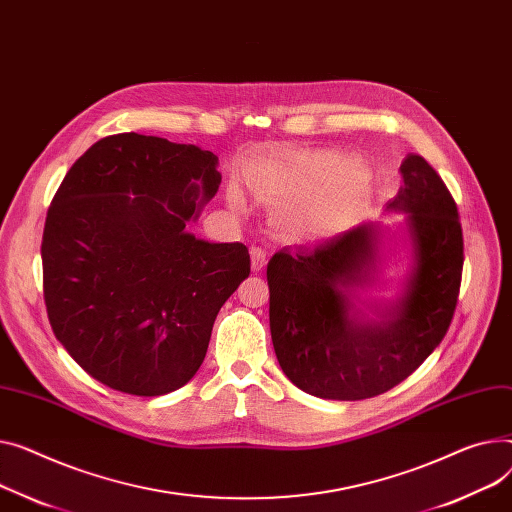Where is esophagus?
<instances>
[{"label":"esophagus","instance_id":"obj_1","mask_svg":"<svg viewBox=\"0 0 512 512\" xmlns=\"http://www.w3.org/2000/svg\"><path fill=\"white\" fill-rule=\"evenodd\" d=\"M267 263V253L261 247H251V267L253 271H261Z\"/></svg>","mask_w":512,"mask_h":512}]
</instances>
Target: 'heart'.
Listing matches in <instances>:
<instances>
[{"label":"heart","instance_id":"b5f03b06","mask_svg":"<svg viewBox=\"0 0 512 512\" xmlns=\"http://www.w3.org/2000/svg\"><path fill=\"white\" fill-rule=\"evenodd\" d=\"M348 162L329 150H294L271 162L263 173V189L280 203H292L284 224L298 236H325L342 230L366 199V185L346 173ZM230 203L243 206L232 191Z\"/></svg>","mask_w":512,"mask_h":512}]
</instances>
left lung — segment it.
<instances>
[{"mask_svg":"<svg viewBox=\"0 0 512 512\" xmlns=\"http://www.w3.org/2000/svg\"><path fill=\"white\" fill-rule=\"evenodd\" d=\"M403 185L387 212L403 214L410 265L391 298L377 286L383 224L364 222L267 265L269 329L286 377L304 393L358 401L399 385L445 337L459 296L463 234L455 199L418 154L399 166Z\"/></svg>","mask_w":512,"mask_h":512,"instance_id":"obj_1","label":"left lung"}]
</instances>
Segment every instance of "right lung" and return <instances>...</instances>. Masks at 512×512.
I'll list each match as a JSON object with an SVG mask.
<instances>
[{
    "label": "right lung",
    "instance_id": "1",
    "mask_svg": "<svg viewBox=\"0 0 512 512\" xmlns=\"http://www.w3.org/2000/svg\"><path fill=\"white\" fill-rule=\"evenodd\" d=\"M220 181L216 154L133 131L67 170L47 212L43 288L55 337L92 379L156 397L195 377L251 271L243 243L189 232Z\"/></svg>",
    "mask_w": 512,
    "mask_h": 512
}]
</instances>
